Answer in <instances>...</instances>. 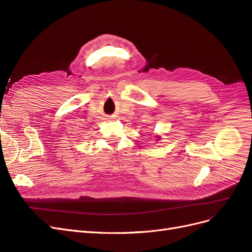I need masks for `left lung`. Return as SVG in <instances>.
Masks as SVG:
<instances>
[{
  "mask_svg": "<svg viewBox=\"0 0 252 252\" xmlns=\"http://www.w3.org/2000/svg\"><path fill=\"white\" fill-rule=\"evenodd\" d=\"M156 138H157V141H158V140H160V136H157Z\"/></svg>",
  "mask_w": 252,
  "mask_h": 252,
  "instance_id": "8db88e82",
  "label": "left lung"
}]
</instances>
